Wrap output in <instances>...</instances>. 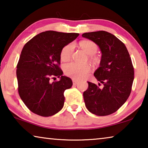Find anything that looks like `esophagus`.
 <instances>
[{
	"instance_id": "1",
	"label": "esophagus",
	"mask_w": 148,
	"mask_h": 148,
	"mask_svg": "<svg viewBox=\"0 0 148 148\" xmlns=\"http://www.w3.org/2000/svg\"><path fill=\"white\" fill-rule=\"evenodd\" d=\"M72 82H73V84L74 85H76L77 82H78V81H77V80H76V79H72Z\"/></svg>"
}]
</instances>
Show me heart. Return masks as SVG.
Returning a JSON list of instances; mask_svg holds the SVG:
<instances>
[{
  "mask_svg": "<svg viewBox=\"0 0 148 148\" xmlns=\"http://www.w3.org/2000/svg\"><path fill=\"white\" fill-rule=\"evenodd\" d=\"M80 47L83 49L89 57V61L96 63L98 59L94 55L97 53L98 46L96 43L91 40H83L80 42ZM74 46L73 44H69L63 47L61 51L60 57L63 61H67L71 59L74 52ZM91 71V66L89 64H78L76 62H71L64 66V72L67 76L74 79H80L86 77Z\"/></svg>",
  "mask_w": 148,
  "mask_h": 148,
  "instance_id": "heart-1",
  "label": "heart"
}]
</instances>
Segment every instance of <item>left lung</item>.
Segmentation results:
<instances>
[{
  "instance_id": "obj_1",
  "label": "left lung",
  "mask_w": 148,
  "mask_h": 148,
  "mask_svg": "<svg viewBox=\"0 0 148 148\" xmlns=\"http://www.w3.org/2000/svg\"><path fill=\"white\" fill-rule=\"evenodd\" d=\"M82 37L98 45L102 52L99 68L94 76L99 86L88 82L84 92L86 106L99 116H108L122 106L131 94L134 67L125 45L110 32L104 31L86 32ZM103 86L99 88L100 84Z\"/></svg>"
}]
</instances>
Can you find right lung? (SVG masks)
<instances>
[{"instance_id": "add662e5", "label": "right lung", "mask_w": 148, "mask_h": 148, "mask_svg": "<svg viewBox=\"0 0 148 148\" xmlns=\"http://www.w3.org/2000/svg\"><path fill=\"white\" fill-rule=\"evenodd\" d=\"M79 36L53 31L42 32L25 45L17 64L20 98L32 112L49 117L63 107L64 92L72 86V79L62 76L61 51ZM55 76L59 81L51 82Z\"/></svg>"}]
</instances>
